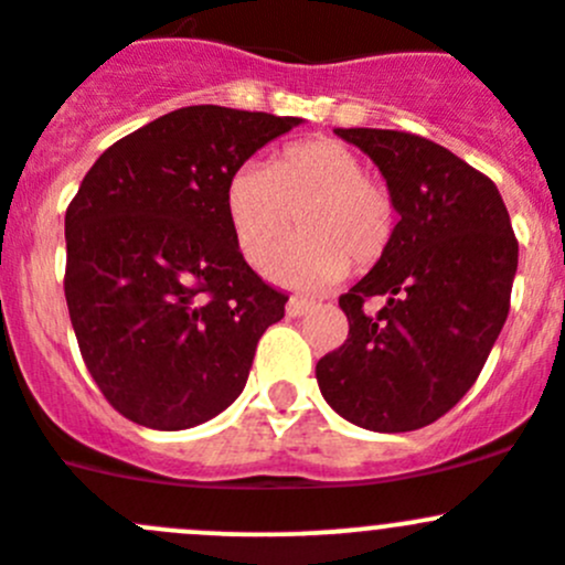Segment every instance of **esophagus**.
I'll return each instance as SVG.
<instances>
[{
	"label": "esophagus",
	"mask_w": 565,
	"mask_h": 565,
	"mask_svg": "<svg viewBox=\"0 0 565 565\" xmlns=\"http://www.w3.org/2000/svg\"><path fill=\"white\" fill-rule=\"evenodd\" d=\"M286 310H288V316H305L310 310V302H308V299H302V297H291V299H288Z\"/></svg>",
	"instance_id": "esophagus-1"
}]
</instances>
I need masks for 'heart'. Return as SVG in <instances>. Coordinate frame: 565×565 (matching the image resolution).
<instances>
[{
  "mask_svg": "<svg viewBox=\"0 0 565 565\" xmlns=\"http://www.w3.org/2000/svg\"><path fill=\"white\" fill-rule=\"evenodd\" d=\"M224 213L249 263H260L297 216L302 230L268 260V271L288 286H330L349 263L369 271L388 255L399 227L391 188L335 138L286 143L271 166L241 163L224 182Z\"/></svg>",
  "mask_w": 565,
  "mask_h": 565,
  "instance_id": "obj_1",
  "label": "heart"
}]
</instances>
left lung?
<instances>
[{
  "instance_id": "8db88e82",
  "label": "left lung",
  "mask_w": 565,
  "mask_h": 565,
  "mask_svg": "<svg viewBox=\"0 0 565 565\" xmlns=\"http://www.w3.org/2000/svg\"><path fill=\"white\" fill-rule=\"evenodd\" d=\"M335 132L380 166L399 227L388 255L338 297L349 335L316 363V380L347 422L411 433L480 377L508 319L519 241L491 177L440 143L402 130Z\"/></svg>"
}]
</instances>
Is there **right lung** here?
<instances>
[{"label":"right lung","mask_w":565,"mask_h":565,"mask_svg":"<svg viewBox=\"0 0 565 565\" xmlns=\"http://www.w3.org/2000/svg\"><path fill=\"white\" fill-rule=\"evenodd\" d=\"M302 118L193 105L99 154L66 211L68 316L102 396L185 429L233 405L288 294L238 252L224 182Z\"/></svg>","instance_id":"add662e5"}]
</instances>
